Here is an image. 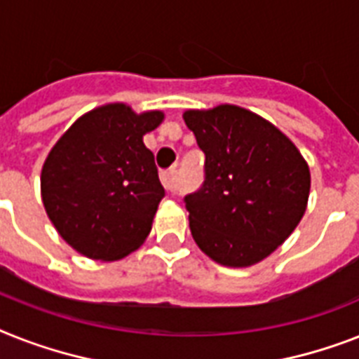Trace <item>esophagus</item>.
Masks as SVG:
<instances>
[{"instance_id":"34e87169","label":"esophagus","mask_w":359,"mask_h":359,"mask_svg":"<svg viewBox=\"0 0 359 359\" xmlns=\"http://www.w3.org/2000/svg\"><path fill=\"white\" fill-rule=\"evenodd\" d=\"M175 179H177V170H170V171H164V173L160 175V180H162V184L168 191L173 194L175 191Z\"/></svg>"}]
</instances>
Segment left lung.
Listing matches in <instances>:
<instances>
[{
	"mask_svg": "<svg viewBox=\"0 0 359 359\" xmlns=\"http://www.w3.org/2000/svg\"><path fill=\"white\" fill-rule=\"evenodd\" d=\"M205 153V182L184 197L199 249L226 267H249L278 249L299 225L310 168L285 134L236 104L186 110Z\"/></svg>",
	"mask_w": 359,
	"mask_h": 359,
	"instance_id": "1",
	"label": "left lung"
}]
</instances>
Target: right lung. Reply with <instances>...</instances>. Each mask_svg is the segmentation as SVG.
<instances>
[{
  "mask_svg": "<svg viewBox=\"0 0 359 359\" xmlns=\"http://www.w3.org/2000/svg\"><path fill=\"white\" fill-rule=\"evenodd\" d=\"M162 119L160 110L104 104L81 116L49 151L43 206L62 240L86 258L119 260L149 236L164 188L144 134Z\"/></svg>",
  "mask_w": 359,
  "mask_h": 359,
  "instance_id": "right-lung-1",
  "label": "right lung"
}]
</instances>
